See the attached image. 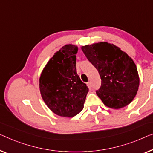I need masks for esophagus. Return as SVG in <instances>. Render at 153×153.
<instances>
[{
    "instance_id": "1",
    "label": "esophagus",
    "mask_w": 153,
    "mask_h": 153,
    "mask_svg": "<svg viewBox=\"0 0 153 153\" xmlns=\"http://www.w3.org/2000/svg\"><path fill=\"white\" fill-rule=\"evenodd\" d=\"M86 84H87L88 88H89V89H91V82H88Z\"/></svg>"
}]
</instances>
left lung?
Segmentation results:
<instances>
[{
  "mask_svg": "<svg viewBox=\"0 0 153 153\" xmlns=\"http://www.w3.org/2000/svg\"><path fill=\"white\" fill-rule=\"evenodd\" d=\"M81 48L98 71L102 84L96 94L104 105L115 109L128 105L140 85V77L133 59L120 47L107 42Z\"/></svg>",
  "mask_w": 153,
  "mask_h": 153,
  "instance_id": "left-lung-1",
  "label": "left lung"
}]
</instances>
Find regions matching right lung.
Instances as JSON below:
<instances>
[{
    "label": "right lung",
    "mask_w": 153,
    "mask_h": 153,
    "mask_svg": "<svg viewBox=\"0 0 153 153\" xmlns=\"http://www.w3.org/2000/svg\"><path fill=\"white\" fill-rule=\"evenodd\" d=\"M78 47L66 45L55 53L41 73V96L52 112L61 117H72L84 108L88 92L76 71Z\"/></svg>",
    "instance_id": "add662e5"
}]
</instances>
